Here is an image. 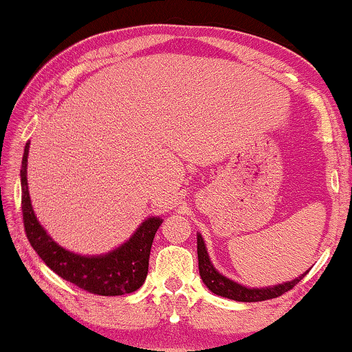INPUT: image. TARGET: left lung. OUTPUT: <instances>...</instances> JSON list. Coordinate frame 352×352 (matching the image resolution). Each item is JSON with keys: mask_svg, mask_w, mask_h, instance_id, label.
<instances>
[{"mask_svg": "<svg viewBox=\"0 0 352 352\" xmlns=\"http://www.w3.org/2000/svg\"><path fill=\"white\" fill-rule=\"evenodd\" d=\"M197 254H199V271H200V277L206 287L210 288L214 295L229 298V300H235V301H243V302H254V301H266V300H272V298L282 296L283 293L290 292L296 283H300V280L306 274H302L295 280L282 283V285H276V287H267V288H247L242 287L237 282L229 280L228 277L221 276V274L216 271L213 267V264L210 263L208 253H206L204 239L201 235H197Z\"/></svg>", "mask_w": 352, "mask_h": 352, "instance_id": "8db88e82", "label": "left lung"}]
</instances>
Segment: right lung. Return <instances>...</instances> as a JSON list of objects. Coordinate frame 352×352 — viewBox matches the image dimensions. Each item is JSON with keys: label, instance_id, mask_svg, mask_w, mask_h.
<instances>
[{"label": "right lung", "instance_id": "obj_1", "mask_svg": "<svg viewBox=\"0 0 352 352\" xmlns=\"http://www.w3.org/2000/svg\"><path fill=\"white\" fill-rule=\"evenodd\" d=\"M27 157L28 144L23 151L21 168L22 216L27 239L38 256L57 276L93 295L120 296L136 292L147 277L152 242L162 219H146L126 243L105 256L89 258L67 252L46 234L33 214L27 187Z\"/></svg>", "mask_w": 352, "mask_h": 352}]
</instances>
